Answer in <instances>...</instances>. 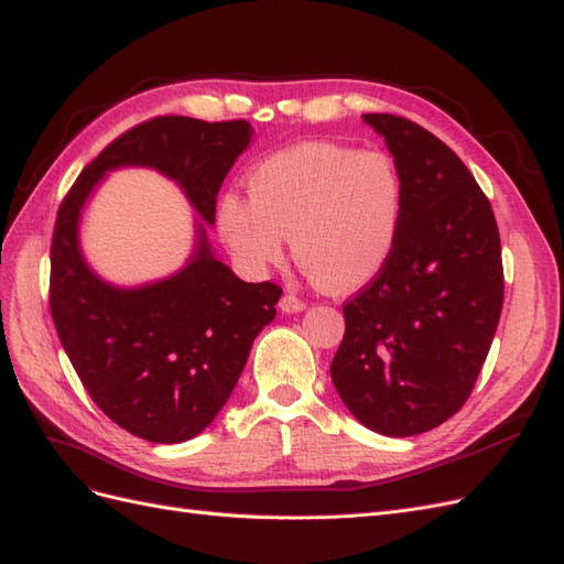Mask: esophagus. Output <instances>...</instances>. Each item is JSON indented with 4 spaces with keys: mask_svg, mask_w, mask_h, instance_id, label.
I'll return each mask as SVG.
<instances>
[{
    "mask_svg": "<svg viewBox=\"0 0 564 564\" xmlns=\"http://www.w3.org/2000/svg\"><path fill=\"white\" fill-rule=\"evenodd\" d=\"M280 308L282 313H301L305 308V301L299 299L296 294H284L280 299Z\"/></svg>",
    "mask_w": 564,
    "mask_h": 564,
    "instance_id": "esophagus-1",
    "label": "esophagus"
}]
</instances>
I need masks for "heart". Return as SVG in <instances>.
Segmentation results:
<instances>
[{
  "instance_id": "1",
  "label": "heart",
  "mask_w": 564,
  "mask_h": 564,
  "mask_svg": "<svg viewBox=\"0 0 564 564\" xmlns=\"http://www.w3.org/2000/svg\"><path fill=\"white\" fill-rule=\"evenodd\" d=\"M249 197L218 199V232L240 263L282 259L284 237L301 270L329 292H352L388 265L404 216V178L381 150L329 141L272 152L251 169Z\"/></svg>"
}]
</instances>
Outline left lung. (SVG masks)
Returning a JSON list of instances; mask_svg holds the SVG:
<instances>
[{
    "label": "left lung",
    "mask_w": 564,
    "mask_h": 564,
    "mask_svg": "<svg viewBox=\"0 0 564 564\" xmlns=\"http://www.w3.org/2000/svg\"><path fill=\"white\" fill-rule=\"evenodd\" d=\"M404 178L395 251L344 303L332 381L350 414L388 437L454 416L480 373L503 305L501 237L468 166L406 117L369 112Z\"/></svg>",
    "instance_id": "1"
}]
</instances>
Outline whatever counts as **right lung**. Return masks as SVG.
<instances>
[{
  "mask_svg": "<svg viewBox=\"0 0 564 564\" xmlns=\"http://www.w3.org/2000/svg\"><path fill=\"white\" fill-rule=\"evenodd\" d=\"M247 119L164 115L135 124L84 166L63 197L51 240L48 308L96 406L119 429L174 445L199 435L226 404L253 338L275 319L282 286L242 282L199 245L178 275L139 289L98 280L77 247L82 204L108 169L155 166L214 224L216 197L251 143Z\"/></svg>",
  "mask_w": 564,
  "mask_h": 564,
  "instance_id": "1",
  "label": "right lung"
}]
</instances>
